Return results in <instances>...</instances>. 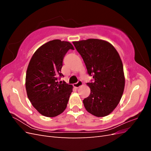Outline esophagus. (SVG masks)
<instances>
[{
	"mask_svg": "<svg viewBox=\"0 0 151 151\" xmlns=\"http://www.w3.org/2000/svg\"><path fill=\"white\" fill-rule=\"evenodd\" d=\"M83 84V82H82L81 80H79L78 82H77V83H76L73 84V86H74V88H79V87L81 86Z\"/></svg>",
	"mask_w": 151,
	"mask_h": 151,
	"instance_id": "obj_1",
	"label": "esophagus"
}]
</instances>
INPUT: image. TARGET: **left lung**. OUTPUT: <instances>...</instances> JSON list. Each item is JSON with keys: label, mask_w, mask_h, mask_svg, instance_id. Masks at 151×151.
I'll use <instances>...</instances> for the list:
<instances>
[{"label": "left lung", "mask_w": 151, "mask_h": 151, "mask_svg": "<svg viewBox=\"0 0 151 151\" xmlns=\"http://www.w3.org/2000/svg\"><path fill=\"white\" fill-rule=\"evenodd\" d=\"M93 82L87 83L91 93L83 100L86 109L103 117L110 114L122 98L125 87L123 63L116 50L104 40L88 39L73 42Z\"/></svg>", "instance_id": "1"}]
</instances>
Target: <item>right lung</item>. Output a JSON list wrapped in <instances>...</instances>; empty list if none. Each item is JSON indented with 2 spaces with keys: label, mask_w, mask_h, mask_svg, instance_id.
<instances>
[{
  "label": "right lung",
  "mask_w": 151,
  "mask_h": 151,
  "mask_svg": "<svg viewBox=\"0 0 151 151\" xmlns=\"http://www.w3.org/2000/svg\"><path fill=\"white\" fill-rule=\"evenodd\" d=\"M72 45L53 40L41 46L31 57L26 75V89L34 108L42 115L55 117L65 110L73 86L58 78L65 54Z\"/></svg>",
  "instance_id": "1"
}]
</instances>
